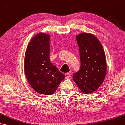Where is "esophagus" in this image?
Segmentation results:
<instances>
[{
    "label": "esophagus",
    "instance_id": "1",
    "mask_svg": "<svg viewBox=\"0 0 125 125\" xmlns=\"http://www.w3.org/2000/svg\"><path fill=\"white\" fill-rule=\"evenodd\" d=\"M65 76L66 78H69L70 77V74L69 73H65Z\"/></svg>",
    "mask_w": 125,
    "mask_h": 125
}]
</instances>
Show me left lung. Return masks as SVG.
<instances>
[{
	"mask_svg": "<svg viewBox=\"0 0 125 125\" xmlns=\"http://www.w3.org/2000/svg\"><path fill=\"white\" fill-rule=\"evenodd\" d=\"M79 48L81 66L72 77L84 94H89L100 87L106 73V57L99 40L93 34L82 33L76 36Z\"/></svg>",
	"mask_w": 125,
	"mask_h": 125,
	"instance_id": "obj_1",
	"label": "left lung"
}]
</instances>
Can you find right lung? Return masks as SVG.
I'll use <instances>...</instances> for the list:
<instances>
[{"label":"right lung","mask_w":125,"mask_h":125,"mask_svg":"<svg viewBox=\"0 0 125 125\" xmlns=\"http://www.w3.org/2000/svg\"><path fill=\"white\" fill-rule=\"evenodd\" d=\"M49 35L37 34L27 46L24 57V72L31 86L39 94L51 95L65 75L49 60Z\"/></svg>","instance_id":"1"}]
</instances>
